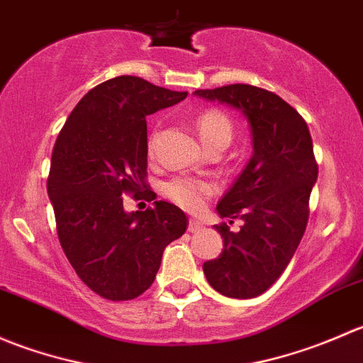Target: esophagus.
<instances>
[{
	"mask_svg": "<svg viewBox=\"0 0 363 363\" xmlns=\"http://www.w3.org/2000/svg\"><path fill=\"white\" fill-rule=\"evenodd\" d=\"M203 228V223H200L199 219H189V225H188V232L195 233V232H200V230Z\"/></svg>",
	"mask_w": 363,
	"mask_h": 363,
	"instance_id": "34e87169",
	"label": "esophagus"
}]
</instances>
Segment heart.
I'll use <instances>...</instances> for the list:
<instances>
[{"instance_id":"b5f03b06","label":"heart","mask_w":363,"mask_h":363,"mask_svg":"<svg viewBox=\"0 0 363 363\" xmlns=\"http://www.w3.org/2000/svg\"><path fill=\"white\" fill-rule=\"evenodd\" d=\"M196 130L207 149L216 145H226L233 138V124L230 117L221 111L208 108L196 117ZM149 151H152V138L149 140ZM216 191V186L205 179L191 175H177L163 184V193L172 202L181 205L186 211H199L203 200Z\"/></svg>"}]
</instances>
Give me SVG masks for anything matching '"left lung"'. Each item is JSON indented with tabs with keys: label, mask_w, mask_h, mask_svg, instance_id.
Instances as JSON below:
<instances>
[{
	"label": "left lung",
	"mask_w": 363,
	"mask_h": 363,
	"mask_svg": "<svg viewBox=\"0 0 363 363\" xmlns=\"http://www.w3.org/2000/svg\"><path fill=\"white\" fill-rule=\"evenodd\" d=\"M196 96L237 108L251 128L252 156L219 200L218 214L244 225L223 237L218 258L203 263L208 284L230 298H252L284 272L306 232L309 196L318 179L309 128L283 98L250 84L199 89Z\"/></svg>",
	"instance_id": "left-lung-1"
}]
</instances>
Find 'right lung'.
I'll list each match as a JSON object with an SVG mask.
<instances>
[{
    "label": "right lung",
    "mask_w": 363,
    "mask_h": 363,
    "mask_svg": "<svg viewBox=\"0 0 363 363\" xmlns=\"http://www.w3.org/2000/svg\"><path fill=\"white\" fill-rule=\"evenodd\" d=\"M186 96L140 77H116L93 87L57 135L47 181L57 237L77 276L104 298L144 294L164 247L186 232L188 218L174 203L126 212L121 199H156L145 182V117Z\"/></svg>",
    "instance_id": "1"
}]
</instances>
